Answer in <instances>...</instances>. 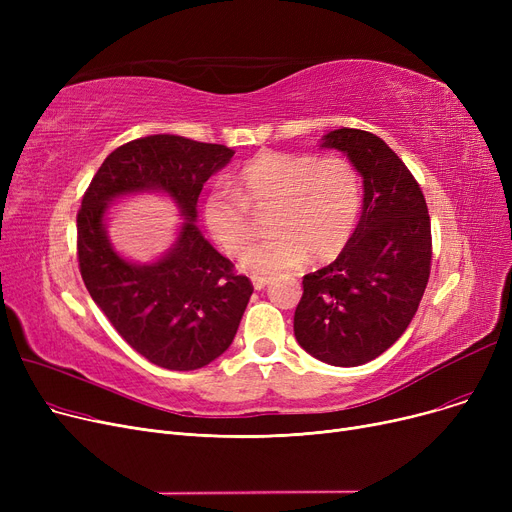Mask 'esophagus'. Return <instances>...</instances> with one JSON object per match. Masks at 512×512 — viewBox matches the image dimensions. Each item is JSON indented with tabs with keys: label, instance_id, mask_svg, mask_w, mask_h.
I'll return each instance as SVG.
<instances>
[{
	"label": "esophagus",
	"instance_id": "34e87169",
	"mask_svg": "<svg viewBox=\"0 0 512 512\" xmlns=\"http://www.w3.org/2000/svg\"><path fill=\"white\" fill-rule=\"evenodd\" d=\"M251 280H253V286H255V290H263L267 284L272 282V278H270V276H253Z\"/></svg>",
	"mask_w": 512,
	"mask_h": 512
}]
</instances>
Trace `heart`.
<instances>
[{
    "label": "heart",
    "instance_id": "heart-1",
    "mask_svg": "<svg viewBox=\"0 0 512 512\" xmlns=\"http://www.w3.org/2000/svg\"><path fill=\"white\" fill-rule=\"evenodd\" d=\"M234 191L211 188L201 207L203 224L226 253L238 255L254 235L248 210L273 207V236L240 257L242 270L253 276L294 270L309 255L332 261L348 245L361 213L359 174L338 155L263 151L238 172Z\"/></svg>",
    "mask_w": 512,
    "mask_h": 512
}]
</instances>
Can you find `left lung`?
<instances>
[{
  "label": "left lung",
  "instance_id": "obj_1",
  "mask_svg": "<svg viewBox=\"0 0 512 512\" xmlns=\"http://www.w3.org/2000/svg\"><path fill=\"white\" fill-rule=\"evenodd\" d=\"M338 149L363 178L361 220L344 251L303 278L294 336L334 367L380 357L405 334L432 263V226L413 174L371 132L338 128L319 139Z\"/></svg>",
  "mask_w": 512,
  "mask_h": 512
}]
</instances>
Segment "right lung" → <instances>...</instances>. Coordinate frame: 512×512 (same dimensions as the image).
I'll return each mask as SVG.
<instances>
[{
  "label": "right lung",
  "instance_id": "right-lung-1",
  "mask_svg": "<svg viewBox=\"0 0 512 512\" xmlns=\"http://www.w3.org/2000/svg\"><path fill=\"white\" fill-rule=\"evenodd\" d=\"M232 155L178 134L130 141L105 157L78 211V265L91 299L134 351L164 369L191 371L224 355L253 294L195 226L203 184ZM134 194L168 196L183 218L171 249L147 264L124 258L106 234V209Z\"/></svg>",
  "mask_w": 512,
  "mask_h": 512
}]
</instances>
